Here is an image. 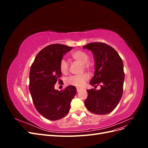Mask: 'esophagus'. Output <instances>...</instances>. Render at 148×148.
Masks as SVG:
<instances>
[{"label":"esophagus","instance_id":"34e87169","mask_svg":"<svg viewBox=\"0 0 148 148\" xmlns=\"http://www.w3.org/2000/svg\"><path fill=\"white\" fill-rule=\"evenodd\" d=\"M81 88H77V92H79L80 90H81Z\"/></svg>","mask_w":148,"mask_h":148}]
</instances>
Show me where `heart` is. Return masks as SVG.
Returning a JSON list of instances; mask_svg holds the SVG:
<instances>
[{"mask_svg":"<svg viewBox=\"0 0 148 148\" xmlns=\"http://www.w3.org/2000/svg\"><path fill=\"white\" fill-rule=\"evenodd\" d=\"M71 57L75 60L77 61L79 63L83 64L84 69L90 68L91 65L89 63V56L86 52L82 51H77L73 52L71 54ZM59 69L61 72L64 74L67 73L69 69V64L65 59H62L59 64ZM89 79V75L87 73H84L81 75L71 76L67 78L66 79V83L69 84L73 85L78 87L83 86L84 83Z\"/></svg>","mask_w":148,"mask_h":148,"instance_id":"obj_1","label":"heart"}]
</instances>
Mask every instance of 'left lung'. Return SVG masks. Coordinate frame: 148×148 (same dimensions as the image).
I'll use <instances>...</instances> for the list:
<instances>
[{
	"mask_svg": "<svg viewBox=\"0 0 148 148\" xmlns=\"http://www.w3.org/2000/svg\"><path fill=\"white\" fill-rule=\"evenodd\" d=\"M91 51L95 57V75L89 84H100L101 89L87 90L85 106L91 112L105 115L113 111L123 94V64L117 52L102 42H92L83 47Z\"/></svg>",
	"mask_w": 148,
	"mask_h": 148,
	"instance_id": "obj_1",
	"label": "left lung"
}]
</instances>
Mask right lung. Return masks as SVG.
Listing matches in <instances>:
<instances>
[{"mask_svg": "<svg viewBox=\"0 0 148 148\" xmlns=\"http://www.w3.org/2000/svg\"><path fill=\"white\" fill-rule=\"evenodd\" d=\"M71 50V47L59 44L44 47L35 57L29 71V89L38 112L50 120L64 117L69 112L70 103L77 88L70 85L64 91L54 88L60 82L62 72L59 64L63 56Z\"/></svg>", "mask_w": 148, "mask_h": 148, "instance_id": "right-lung-1", "label": "right lung"}]
</instances>
